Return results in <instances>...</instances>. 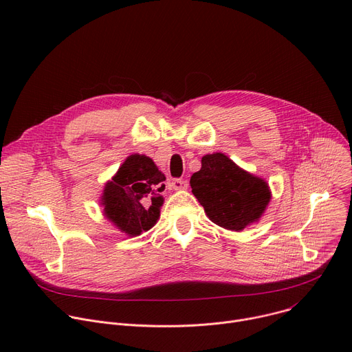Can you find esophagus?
Listing matches in <instances>:
<instances>
[{"label":"esophagus","instance_id":"34e87169","mask_svg":"<svg viewBox=\"0 0 352 352\" xmlns=\"http://www.w3.org/2000/svg\"><path fill=\"white\" fill-rule=\"evenodd\" d=\"M188 183L187 180H183V179H173L172 180V187L175 188V190H184V188H187Z\"/></svg>","mask_w":352,"mask_h":352}]
</instances>
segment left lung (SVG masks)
Returning a JSON list of instances; mask_svg holds the SVG:
<instances>
[{
    "mask_svg": "<svg viewBox=\"0 0 352 352\" xmlns=\"http://www.w3.org/2000/svg\"><path fill=\"white\" fill-rule=\"evenodd\" d=\"M192 192L217 226L241 231L259 220L270 192L267 183L242 170L223 153L206 155L190 179Z\"/></svg>",
    "mask_w": 352,
    "mask_h": 352,
    "instance_id": "1",
    "label": "left lung"
}]
</instances>
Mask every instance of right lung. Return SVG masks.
Listing matches in <instances>:
<instances>
[{"mask_svg": "<svg viewBox=\"0 0 352 352\" xmlns=\"http://www.w3.org/2000/svg\"><path fill=\"white\" fill-rule=\"evenodd\" d=\"M165 175L151 157L131 155L104 188V214L129 236L140 235L156 224L164 204Z\"/></svg>", "mask_w": 352, "mask_h": 352, "instance_id": "obj_1", "label": "right lung"}]
</instances>
